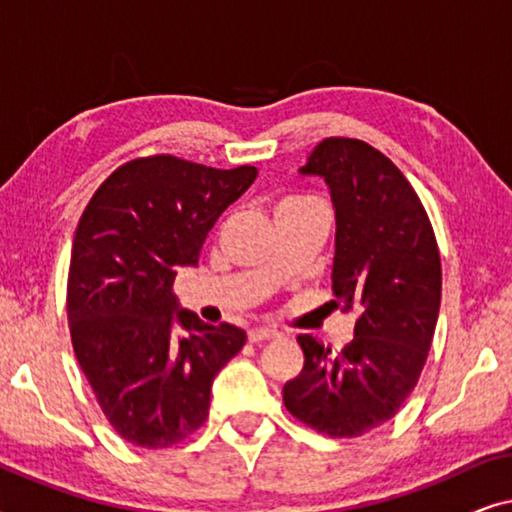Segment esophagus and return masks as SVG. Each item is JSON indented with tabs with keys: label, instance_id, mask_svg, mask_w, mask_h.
Wrapping results in <instances>:
<instances>
[{
	"label": "esophagus",
	"instance_id": "obj_1",
	"mask_svg": "<svg viewBox=\"0 0 512 512\" xmlns=\"http://www.w3.org/2000/svg\"><path fill=\"white\" fill-rule=\"evenodd\" d=\"M277 331L275 328H265V326H258V328H251L249 331V342H263V340H272L277 338Z\"/></svg>",
	"mask_w": 512,
	"mask_h": 512
}]
</instances>
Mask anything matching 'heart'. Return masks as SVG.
I'll use <instances>...</instances> for the list:
<instances>
[{"label":"heart","mask_w":512,"mask_h":512,"mask_svg":"<svg viewBox=\"0 0 512 512\" xmlns=\"http://www.w3.org/2000/svg\"><path fill=\"white\" fill-rule=\"evenodd\" d=\"M284 202H291V200H284Z\"/></svg>","instance_id":"heart-1"}]
</instances>
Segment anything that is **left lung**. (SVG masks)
Segmentation results:
<instances>
[{
  "label": "left lung",
  "mask_w": 512,
  "mask_h": 512,
  "mask_svg": "<svg viewBox=\"0 0 512 512\" xmlns=\"http://www.w3.org/2000/svg\"><path fill=\"white\" fill-rule=\"evenodd\" d=\"M300 172L331 188V305L359 319L340 352L300 335L305 366L284 384V405L314 431L359 438L389 422L417 387L440 310V251L415 188L375 146L326 137Z\"/></svg>",
  "instance_id": "1"
}]
</instances>
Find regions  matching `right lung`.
I'll list each match as a JSON object with an SVG mask.
<instances>
[{"label":"right lung","instance_id":"obj_1","mask_svg":"<svg viewBox=\"0 0 512 512\" xmlns=\"http://www.w3.org/2000/svg\"><path fill=\"white\" fill-rule=\"evenodd\" d=\"M256 174L158 153L116 167L83 209L67 277L69 333L104 417L132 445L165 450L198 431L212 380L247 342L242 328L179 310L172 286Z\"/></svg>","mask_w":512,"mask_h":512}]
</instances>
